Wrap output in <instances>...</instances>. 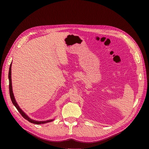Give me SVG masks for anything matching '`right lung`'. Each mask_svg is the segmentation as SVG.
<instances>
[{
  "label": "right lung",
  "mask_w": 149,
  "mask_h": 149,
  "mask_svg": "<svg viewBox=\"0 0 149 149\" xmlns=\"http://www.w3.org/2000/svg\"><path fill=\"white\" fill-rule=\"evenodd\" d=\"M11 65H12V62L10 65V69H9V74H8V79H9V89H10V98L11 100L12 101V103L14 104V106L16 107V109H17V111L20 112V113L22 115V116L25 119L27 120L29 122L31 123H34L36 124H45V123H49L51 122L52 121L54 120V119H51V120H48L46 121H36V120H34L33 119H31L29 117L23 112L22 109H20V107H19V106L18 105L17 103L15 101V99L14 98V93L13 92V88H12V81H11Z\"/></svg>",
  "instance_id": "add662e5"
}]
</instances>
